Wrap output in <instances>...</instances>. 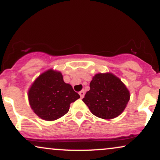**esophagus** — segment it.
Masks as SVG:
<instances>
[{"label":"esophagus","instance_id":"1","mask_svg":"<svg viewBox=\"0 0 160 160\" xmlns=\"http://www.w3.org/2000/svg\"><path fill=\"white\" fill-rule=\"evenodd\" d=\"M79 95H80V98H82L84 97V95H85V92H84V90L80 91V92H79Z\"/></svg>","mask_w":160,"mask_h":160}]
</instances>
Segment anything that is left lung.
<instances>
[{"label": "left lung", "instance_id": "1", "mask_svg": "<svg viewBox=\"0 0 160 160\" xmlns=\"http://www.w3.org/2000/svg\"><path fill=\"white\" fill-rule=\"evenodd\" d=\"M89 86L82 101L92 113L100 118L108 120L118 117L129 101L127 88L111 73L95 75Z\"/></svg>", "mask_w": 160, "mask_h": 160}]
</instances>
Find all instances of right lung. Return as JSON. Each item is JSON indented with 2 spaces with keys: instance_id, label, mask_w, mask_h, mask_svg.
Masks as SVG:
<instances>
[{
  "instance_id": "add662e5",
  "label": "right lung",
  "mask_w": 160,
  "mask_h": 160,
  "mask_svg": "<svg viewBox=\"0 0 160 160\" xmlns=\"http://www.w3.org/2000/svg\"><path fill=\"white\" fill-rule=\"evenodd\" d=\"M79 98L72 86L64 82L61 73L52 70L40 75L28 91L32 110L40 118L48 121L66 114L71 103Z\"/></svg>"
}]
</instances>
